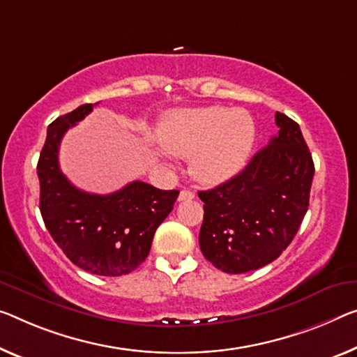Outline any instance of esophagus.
I'll list each match as a JSON object with an SVG mask.
<instances>
[{
	"instance_id": "obj_1",
	"label": "esophagus",
	"mask_w": 357,
	"mask_h": 357,
	"mask_svg": "<svg viewBox=\"0 0 357 357\" xmlns=\"http://www.w3.org/2000/svg\"><path fill=\"white\" fill-rule=\"evenodd\" d=\"M193 197H195L193 191L182 190V191H180V195H178V201H190V199H193Z\"/></svg>"
}]
</instances>
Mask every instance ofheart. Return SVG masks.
Instances as JSON below:
<instances>
[{"label":"heart","instance_id":"b5f03b06","mask_svg":"<svg viewBox=\"0 0 357 357\" xmlns=\"http://www.w3.org/2000/svg\"><path fill=\"white\" fill-rule=\"evenodd\" d=\"M161 145L175 156H193V174L217 185L238 175L254 148L255 124L243 109L202 107L175 109L158 130Z\"/></svg>","mask_w":357,"mask_h":357}]
</instances>
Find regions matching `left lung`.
I'll return each mask as SVG.
<instances>
[{
	"mask_svg": "<svg viewBox=\"0 0 357 357\" xmlns=\"http://www.w3.org/2000/svg\"><path fill=\"white\" fill-rule=\"evenodd\" d=\"M278 135L233 178L199 191L202 255L229 274L276 260L297 234L310 204L314 162L300 126L276 113Z\"/></svg>",
	"mask_w": 357,
	"mask_h": 357,
	"instance_id": "8db88e82",
	"label": "left lung"
}]
</instances>
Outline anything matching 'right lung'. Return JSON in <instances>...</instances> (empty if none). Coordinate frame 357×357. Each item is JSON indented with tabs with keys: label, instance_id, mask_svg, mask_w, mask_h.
<instances>
[{
	"label": "right lung",
	"instance_id": "1",
	"mask_svg": "<svg viewBox=\"0 0 357 357\" xmlns=\"http://www.w3.org/2000/svg\"><path fill=\"white\" fill-rule=\"evenodd\" d=\"M92 108L94 103H84L49 124L36 167L40 211L52 239L76 266L98 276H123L150 254L156 228L174 209L178 191L139 180L112 195L71 185L59 166L60 142Z\"/></svg>",
	"mask_w": 357,
	"mask_h": 357
}]
</instances>
